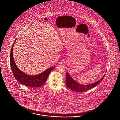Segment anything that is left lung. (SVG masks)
Returning a JSON list of instances; mask_svg holds the SVG:
<instances>
[{"label": "left lung", "mask_w": 120, "mask_h": 120, "mask_svg": "<svg viewBox=\"0 0 120 120\" xmlns=\"http://www.w3.org/2000/svg\"><path fill=\"white\" fill-rule=\"evenodd\" d=\"M105 75V74L103 76L101 79L93 84L88 85H83L77 82L75 80H73L69 75L68 73L67 72L66 76V85L69 89L73 91L77 92H84V91L91 89L98 85L102 80H103Z\"/></svg>", "instance_id": "obj_1"}]
</instances>
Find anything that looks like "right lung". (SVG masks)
<instances>
[{"instance_id": "1", "label": "right lung", "mask_w": 120, "mask_h": 120, "mask_svg": "<svg viewBox=\"0 0 120 120\" xmlns=\"http://www.w3.org/2000/svg\"><path fill=\"white\" fill-rule=\"evenodd\" d=\"M16 40H15L11 47L10 56L11 70L15 78L20 84L26 86L31 88L40 87L46 82L49 74L55 68V67L49 68L40 74L33 76L28 75L22 72V70L18 69L16 65L13 57V47Z\"/></svg>"}]
</instances>
